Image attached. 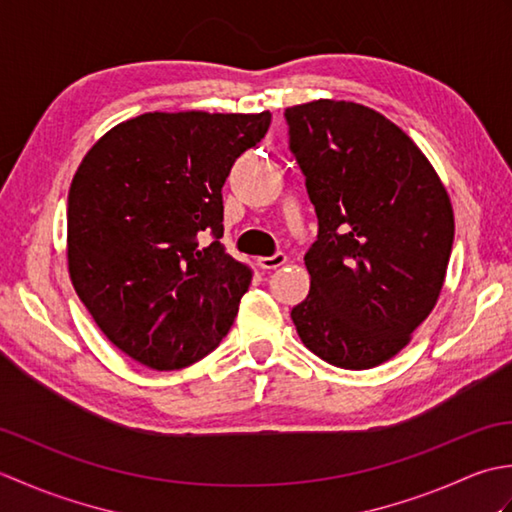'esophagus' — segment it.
I'll use <instances>...</instances> for the list:
<instances>
[{"label": "esophagus", "mask_w": 512, "mask_h": 512, "mask_svg": "<svg viewBox=\"0 0 512 512\" xmlns=\"http://www.w3.org/2000/svg\"><path fill=\"white\" fill-rule=\"evenodd\" d=\"M286 259L288 257L284 253H275V255H270V257H259L257 259V266L264 268V270H275L279 266H284Z\"/></svg>", "instance_id": "esophagus-1"}]
</instances>
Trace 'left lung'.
<instances>
[{
	"mask_svg": "<svg viewBox=\"0 0 512 512\" xmlns=\"http://www.w3.org/2000/svg\"><path fill=\"white\" fill-rule=\"evenodd\" d=\"M284 116L319 220L303 257L310 292L290 317L323 361L376 367L438 301L455 231L447 189L413 140L365 105L321 99Z\"/></svg>",
	"mask_w": 512,
	"mask_h": 512,
	"instance_id": "left-lung-1",
	"label": "left lung"
}]
</instances>
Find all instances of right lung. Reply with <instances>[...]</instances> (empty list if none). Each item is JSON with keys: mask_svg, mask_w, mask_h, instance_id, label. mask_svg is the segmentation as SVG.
<instances>
[{"mask_svg": "<svg viewBox=\"0 0 512 512\" xmlns=\"http://www.w3.org/2000/svg\"><path fill=\"white\" fill-rule=\"evenodd\" d=\"M270 127L262 114H143L110 129L74 173L68 266L118 350L180 369L231 330L250 270L222 246V187ZM212 235L202 247L199 237Z\"/></svg>", "mask_w": 512, "mask_h": 512, "instance_id": "obj_1", "label": "right lung"}]
</instances>
